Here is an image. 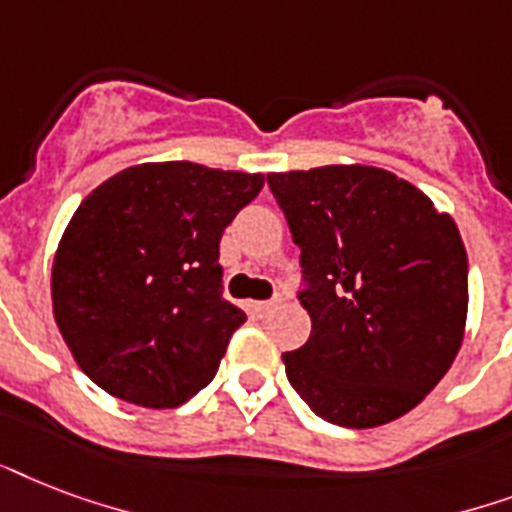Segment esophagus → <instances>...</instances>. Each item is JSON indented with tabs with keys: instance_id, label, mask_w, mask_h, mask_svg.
Returning <instances> with one entry per match:
<instances>
[{
	"instance_id": "esophagus-1",
	"label": "esophagus",
	"mask_w": 512,
	"mask_h": 512,
	"mask_svg": "<svg viewBox=\"0 0 512 512\" xmlns=\"http://www.w3.org/2000/svg\"><path fill=\"white\" fill-rule=\"evenodd\" d=\"M277 301H253V312L259 315V318H267L269 312L275 310Z\"/></svg>"
}]
</instances>
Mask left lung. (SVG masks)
I'll return each instance as SVG.
<instances>
[{
  "mask_svg": "<svg viewBox=\"0 0 512 512\" xmlns=\"http://www.w3.org/2000/svg\"><path fill=\"white\" fill-rule=\"evenodd\" d=\"M301 248L304 347L285 374L331 425H387L425 400L465 336L467 253L449 213L390 170L269 173Z\"/></svg>",
  "mask_w": 512,
  "mask_h": 512,
  "instance_id": "obj_1",
  "label": "left lung"
}]
</instances>
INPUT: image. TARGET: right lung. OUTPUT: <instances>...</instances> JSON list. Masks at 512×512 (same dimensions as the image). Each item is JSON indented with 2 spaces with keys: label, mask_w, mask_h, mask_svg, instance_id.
I'll return each mask as SVG.
<instances>
[{
  "label": "right lung",
  "mask_w": 512,
  "mask_h": 512,
  "mask_svg": "<svg viewBox=\"0 0 512 512\" xmlns=\"http://www.w3.org/2000/svg\"><path fill=\"white\" fill-rule=\"evenodd\" d=\"M261 186V173L144 162L79 202L55 251L53 315L101 390L176 408L216 376L245 323L221 291L219 243Z\"/></svg>",
  "instance_id": "add662e5"
}]
</instances>
